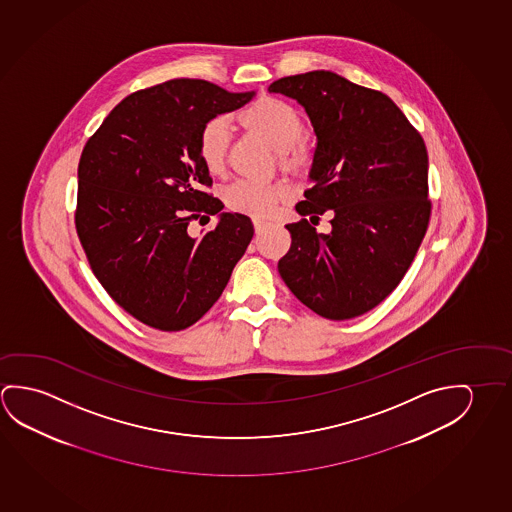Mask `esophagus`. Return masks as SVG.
Wrapping results in <instances>:
<instances>
[{
  "instance_id": "34e87169",
  "label": "esophagus",
  "mask_w": 512,
  "mask_h": 512,
  "mask_svg": "<svg viewBox=\"0 0 512 512\" xmlns=\"http://www.w3.org/2000/svg\"><path fill=\"white\" fill-rule=\"evenodd\" d=\"M267 228V224H263L260 220H254V231H256V235H261L263 231Z\"/></svg>"
}]
</instances>
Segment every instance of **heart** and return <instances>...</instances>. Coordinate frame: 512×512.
I'll use <instances>...</instances> for the list:
<instances>
[{"instance_id": "obj_1", "label": "heart", "mask_w": 512, "mask_h": 512, "mask_svg": "<svg viewBox=\"0 0 512 512\" xmlns=\"http://www.w3.org/2000/svg\"><path fill=\"white\" fill-rule=\"evenodd\" d=\"M235 119L242 130L265 140L276 151L277 163L283 171L290 174L308 171L311 155L302 138L306 122L295 106L274 96H261L242 108ZM229 144L231 137L226 119L215 117L204 122L197 133V155L206 171L211 174L224 171ZM220 195L228 210L265 220L286 197V188L281 183L261 185L240 179L222 188Z\"/></svg>"}]
</instances>
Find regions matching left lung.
Returning <instances> with one entry per match:
<instances>
[{
    "instance_id": "left-lung-1",
    "label": "left lung",
    "mask_w": 512,
    "mask_h": 512,
    "mask_svg": "<svg viewBox=\"0 0 512 512\" xmlns=\"http://www.w3.org/2000/svg\"><path fill=\"white\" fill-rule=\"evenodd\" d=\"M304 106L317 149L277 263L299 301L329 320H349L390 295L422 244L430 219L429 158L422 135L379 90L331 71L286 76L268 87ZM334 211V228L308 221ZM310 219L306 220L305 217Z\"/></svg>"
}]
</instances>
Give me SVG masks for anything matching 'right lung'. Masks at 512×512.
<instances>
[{"label":"right lung","mask_w":512,"mask_h":512,"mask_svg":"<svg viewBox=\"0 0 512 512\" xmlns=\"http://www.w3.org/2000/svg\"><path fill=\"white\" fill-rule=\"evenodd\" d=\"M252 98L204 80H169L122 99L83 147L76 231L94 276L142 324L169 333L195 324L251 244V219L222 213L224 204L204 192L211 178L197 133ZM210 214L220 215L215 230L187 235L190 221Z\"/></svg>","instance_id":"right-lung-1"}]
</instances>
